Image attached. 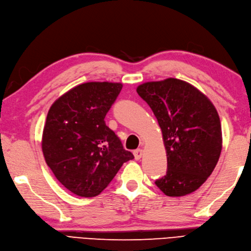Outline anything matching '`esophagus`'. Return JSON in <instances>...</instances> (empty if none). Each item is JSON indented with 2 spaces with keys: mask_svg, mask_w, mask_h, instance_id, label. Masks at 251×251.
<instances>
[{
  "mask_svg": "<svg viewBox=\"0 0 251 251\" xmlns=\"http://www.w3.org/2000/svg\"><path fill=\"white\" fill-rule=\"evenodd\" d=\"M133 155H134V159L136 160L141 159V157H142V155H143V150H141V149L136 150L133 151Z\"/></svg>",
  "mask_w": 251,
  "mask_h": 251,
  "instance_id": "esophagus-1",
  "label": "esophagus"
}]
</instances>
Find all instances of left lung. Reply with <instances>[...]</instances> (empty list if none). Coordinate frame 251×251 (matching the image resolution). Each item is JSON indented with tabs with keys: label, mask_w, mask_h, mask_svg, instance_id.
I'll use <instances>...</instances> for the list:
<instances>
[{
	"label": "left lung",
	"mask_w": 251,
	"mask_h": 251,
	"mask_svg": "<svg viewBox=\"0 0 251 251\" xmlns=\"http://www.w3.org/2000/svg\"><path fill=\"white\" fill-rule=\"evenodd\" d=\"M162 130L168 156L166 175L155 181L165 195L184 196L212 174L222 151V126L210 100L177 78L151 81L137 88Z\"/></svg>",
	"instance_id": "1"
}]
</instances>
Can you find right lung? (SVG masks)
Returning a JSON list of instances; mask_svg holds the SVG:
<instances>
[{
  "label": "right lung",
  "mask_w": 251,
  "mask_h": 251,
  "mask_svg": "<svg viewBox=\"0 0 251 251\" xmlns=\"http://www.w3.org/2000/svg\"><path fill=\"white\" fill-rule=\"evenodd\" d=\"M122 87L119 82L82 83L50 108L43 156L58 181L75 195H99L123 163L134 158L105 123Z\"/></svg>",
  "instance_id": "1"
}]
</instances>
